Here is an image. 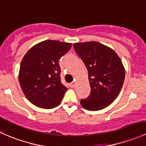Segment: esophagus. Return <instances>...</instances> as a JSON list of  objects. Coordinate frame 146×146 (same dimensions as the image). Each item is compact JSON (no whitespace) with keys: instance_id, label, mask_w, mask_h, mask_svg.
Segmentation results:
<instances>
[{"instance_id":"esophagus-1","label":"esophagus","mask_w":146,"mask_h":146,"mask_svg":"<svg viewBox=\"0 0 146 146\" xmlns=\"http://www.w3.org/2000/svg\"><path fill=\"white\" fill-rule=\"evenodd\" d=\"M70 87H71V88H75V86H76V82H72L70 84Z\"/></svg>"}]
</instances>
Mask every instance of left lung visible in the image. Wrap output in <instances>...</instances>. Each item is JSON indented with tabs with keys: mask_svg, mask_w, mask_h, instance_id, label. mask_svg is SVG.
Listing matches in <instances>:
<instances>
[{
	"mask_svg": "<svg viewBox=\"0 0 146 146\" xmlns=\"http://www.w3.org/2000/svg\"><path fill=\"white\" fill-rule=\"evenodd\" d=\"M73 47L86 66L91 88L80 104L90 111L102 110L117 98L123 86L125 70L121 61L114 50L99 42L76 43Z\"/></svg>",
	"mask_w": 146,
	"mask_h": 146,
	"instance_id": "left-lung-1",
	"label": "left lung"
}]
</instances>
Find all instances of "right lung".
I'll use <instances>...</instances> for the list:
<instances>
[{"label": "right lung", "mask_w": 146, "mask_h": 146, "mask_svg": "<svg viewBox=\"0 0 146 146\" xmlns=\"http://www.w3.org/2000/svg\"><path fill=\"white\" fill-rule=\"evenodd\" d=\"M72 44L46 40L30 48L22 60L19 82L31 103L43 109L59 105L67 88L61 80L60 58Z\"/></svg>", "instance_id": "right-lung-1"}]
</instances>
